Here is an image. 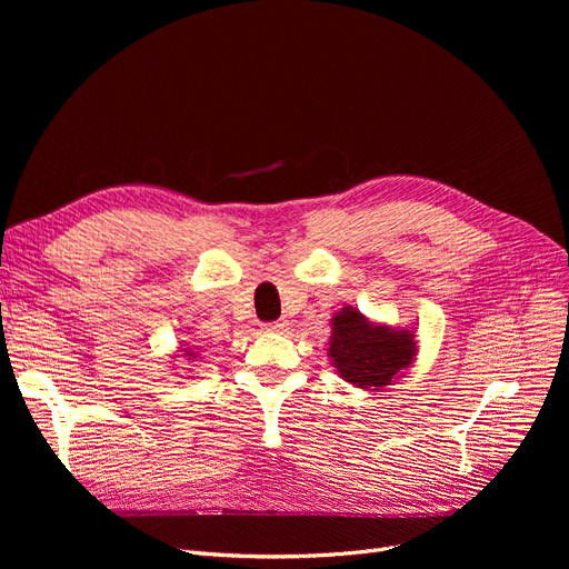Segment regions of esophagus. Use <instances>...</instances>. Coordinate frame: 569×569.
<instances>
[{
    "label": "esophagus",
    "instance_id": "obj_1",
    "mask_svg": "<svg viewBox=\"0 0 569 569\" xmlns=\"http://www.w3.org/2000/svg\"><path fill=\"white\" fill-rule=\"evenodd\" d=\"M286 327H288L286 320H274V322H264L262 330H267V332H283Z\"/></svg>",
    "mask_w": 569,
    "mask_h": 569
}]
</instances>
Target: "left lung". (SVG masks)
Segmentation results:
<instances>
[{"label": "left lung", "mask_w": 569, "mask_h": 569, "mask_svg": "<svg viewBox=\"0 0 569 569\" xmlns=\"http://www.w3.org/2000/svg\"><path fill=\"white\" fill-rule=\"evenodd\" d=\"M330 355L346 382L357 387H385L403 369L415 355V339L408 330L373 327L355 309H343L332 320Z\"/></svg>", "instance_id": "left-lung-1"}]
</instances>
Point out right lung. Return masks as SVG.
I'll return each instance as SVG.
<instances>
[{"label":"right lung","mask_w":569,"mask_h":569,"mask_svg":"<svg viewBox=\"0 0 569 569\" xmlns=\"http://www.w3.org/2000/svg\"><path fill=\"white\" fill-rule=\"evenodd\" d=\"M189 355H191V352H189Z\"/></svg>","instance_id":"1"}]
</instances>
